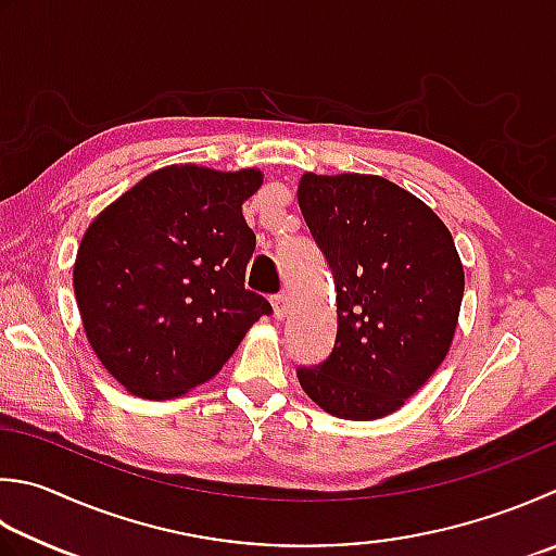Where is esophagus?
<instances>
[{"label":"esophagus","instance_id":"1","mask_svg":"<svg viewBox=\"0 0 556 556\" xmlns=\"http://www.w3.org/2000/svg\"><path fill=\"white\" fill-rule=\"evenodd\" d=\"M270 305H274L276 319H282L288 314V298L286 295H274L270 298Z\"/></svg>","mask_w":556,"mask_h":556}]
</instances>
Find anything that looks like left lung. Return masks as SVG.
Returning <instances> with one entry per match:
<instances>
[{"label": "left lung", "mask_w": 556, "mask_h": 556, "mask_svg": "<svg viewBox=\"0 0 556 556\" xmlns=\"http://www.w3.org/2000/svg\"><path fill=\"white\" fill-rule=\"evenodd\" d=\"M300 211L337 288V341L298 368L324 412L370 421L421 390L450 351L465 270L424 201L382 176L305 174Z\"/></svg>", "instance_id": "obj_1"}]
</instances>
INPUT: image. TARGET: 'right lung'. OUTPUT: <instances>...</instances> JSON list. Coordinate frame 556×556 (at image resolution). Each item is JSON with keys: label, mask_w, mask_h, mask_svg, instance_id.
I'll return each mask as SVG.
<instances>
[{"label": "right lung", "mask_w": 556, "mask_h": 556, "mask_svg": "<svg viewBox=\"0 0 556 556\" xmlns=\"http://www.w3.org/2000/svg\"><path fill=\"white\" fill-rule=\"evenodd\" d=\"M258 169H156L81 237L75 295L84 331L125 390L186 394L219 372L270 302L244 288L256 235L242 203Z\"/></svg>", "instance_id": "add662e5"}]
</instances>
